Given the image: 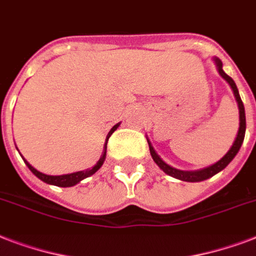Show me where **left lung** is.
Returning <instances> with one entry per match:
<instances>
[{
    "label": "left lung",
    "instance_id": "obj_1",
    "mask_svg": "<svg viewBox=\"0 0 256 256\" xmlns=\"http://www.w3.org/2000/svg\"><path fill=\"white\" fill-rule=\"evenodd\" d=\"M212 61H214L215 66H216V70H218V73L220 74V77L230 85L231 90L234 92V96L235 100H236V104H238L239 108L238 134H236V138H235L234 144H232V146L230 148V150H228L218 162H215L214 164H211L208 168H200V170L186 171L179 170V168H172V166H170V164H166V162L156 154V152L154 150V148H152V142L148 140V148H150V154H152L154 162L160 166V170L164 171V172H166L168 175H170V176H172V178L179 179V180H184V182H202V180H206V179L214 176L215 174H218L219 171H222L223 168H226L227 164H230L231 160L235 158V156L238 154L239 148H240V146H242L243 144V140H244V134H246V114H244V106H243V102L242 100H240V96H239L238 88L235 85L234 80L231 77H228V76L223 72L222 61H220L218 57H212Z\"/></svg>",
    "mask_w": 256,
    "mask_h": 256
}]
</instances>
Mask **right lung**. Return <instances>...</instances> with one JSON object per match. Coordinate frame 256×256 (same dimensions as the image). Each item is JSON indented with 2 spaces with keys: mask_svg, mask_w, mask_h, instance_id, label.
Returning <instances> with one entry per match:
<instances>
[{
  "mask_svg": "<svg viewBox=\"0 0 256 256\" xmlns=\"http://www.w3.org/2000/svg\"><path fill=\"white\" fill-rule=\"evenodd\" d=\"M120 124H114L112 128V130L108 132V136H106V140H104V152H102V156H100V160L96 162L94 166H92V168H86V170L84 171H77V172H72V174H64V175H48V174H44V172H41V171H38L37 168H34L32 164L28 162V160L22 156V160H24V162L26 164V166L29 168V170L33 172L37 178H40L42 180V182L48 183V184H53V186H58V187H72V186H76L77 183H80L81 180H84L85 178H88V176H92V174H96V171L100 170V168H102V164H104V160H106V148H108V138H110V136H112V132H116V128H118V126Z\"/></svg>",
  "mask_w": 256,
  "mask_h": 256,
  "instance_id": "add662e5",
  "label": "right lung"
}]
</instances>
